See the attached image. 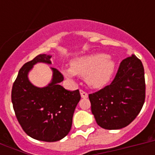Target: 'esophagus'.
Wrapping results in <instances>:
<instances>
[{
    "label": "esophagus",
    "mask_w": 155,
    "mask_h": 155,
    "mask_svg": "<svg viewBox=\"0 0 155 155\" xmlns=\"http://www.w3.org/2000/svg\"><path fill=\"white\" fill-rule=\"evenodd\" d=\"M80 96H81L82 98H87L88 94H87V92H85L84 91H83V90H80Z\"/></svg>",
    "instance_id": "34e87169"
}]
</instances>
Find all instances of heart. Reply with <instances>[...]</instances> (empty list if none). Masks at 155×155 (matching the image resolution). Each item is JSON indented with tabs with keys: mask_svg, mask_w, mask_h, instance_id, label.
<instances>
[{
	"mask_svg": "<svg viewBox=\"0 0 155 155\" xmlns=\"http://www.w3.org/2000/svg\"><path fill=\"white\" fill-rule=\"evenodd\" d=\"M115 69L114 60L105 54L96 53L73 59L71 68H64L63 74L68 79H74L76 75L85 77L90 87L100 88L110 81Z\"/></svg>",
	"mask_w": 155,
	"mask_h": 155,
	"instance_id": "heart-1",
	"label": "heart"
}]
</instances>
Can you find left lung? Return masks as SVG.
Returning a JSON list of instances; mask_svg holds the SVG:
<instances>
[{"label": "left lung", "instance_id": "8db88e82", "mask_svg": "<svg viewBox=\"0 0 155 155\" xmlns=\"http://www.w3.org/2000/svg\"><path fill=\"white\" fill-rule=\"evenodd\" d=\"M144 68L132 54L120 63L110 85L88 96L97 125L105 130H119L134 120L145 101Z\"/></svg>", "mask_w": 155, "mask_h": 155}]
</instances>
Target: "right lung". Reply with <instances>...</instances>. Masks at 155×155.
Listing matches in <instances>:
<instances>
[{"mask_svg": "<svg viewBox=\"0 0 155 155\" xmlns=\"http://www.w3.org/2000/svg\"><path fill=\"white\" fill-rule=\"evenodd\" d=\"M51 55L42 54L25 63L12 88V103L18 122L34 139L56 142L70 132L75 107L80 100L79 90L69 91L61 86L63 76L51 68L52 78L45 87H37L29 80L35 64H51Z\"/></svg>", "mask_w": 155, "mask_h": 155, "instance_id": "add662e5", "label": "right lung"}]
</instances>
